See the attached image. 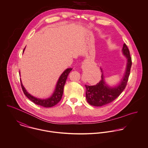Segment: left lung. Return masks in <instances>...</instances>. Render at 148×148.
<instances>
[{
  "instance_id": "8db88e82",
  "label": "left lung",
  "mask_w": 148,
  "mask_h": 148,
  "mask_svg": "<svg viewBox=\"0 0 148 148\" xmlns=\"http://www.w3.org/2000/svg\"><path fill=\"white\" fill-rule=\"evenodd\" d=\"M122 53L126 57L127 62L123 76L118 84L112 86L108 85L106 82L103 70L100 68L102 72L101 80L95 86L85 85L86 99L90 104L97 107L106 105L119 97L125 88L132 66V57L125 44L123 45Z\"/></svg>"
}]
</instances>
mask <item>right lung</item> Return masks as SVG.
I'll return each instance as SVG.
<instances>
[{
    "label": "right lung",
    "instance_id": "obj_1",
    "mask_svg": "<svg viewBox=\"0 0 148 148\" xmlns=\"http://www.w3.org/2000/svg\"><path fill=\"white\" fill-rule=\"evenodd\" d=\"M25 49V48L23 50V51ZM72 68H67L62 73V74L60 75V76L59 77V78L57 80V82L56 83V87H55L53 92L52 93V94L51 95L50 97H49V98H38L35 97L33 96L32 95H31L30 94H29L27 91L26 88L24 87V86H23L22 80H21V79H20L21 83V87H22V88L24 94L31 101H32L33 103H34L35 104H37V105L41 106L44 107H51L55 106L61 99L62 94H63L64 87L65 83L66 82L68 74L72 71ZM19 75L21 76L20 72H19Z\"/></svg>",
    "mask_w": 148,
    "mask_h": 148
}]
</instances>
